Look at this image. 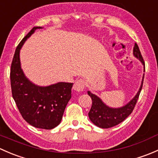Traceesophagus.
<instances>
[{
	"label": "esophagus",
	"instance_id": "esophagus-1",
	"mask_svg": "<svg viewBox=\"0 0 158 158\" xmlns=\"http://www.w3.org/2000/svg\"><path fill=\"white\" fill-rule=\"evenodd\" d=\"M85 88V82L83 79H79L77 80L73 85V89L76 92H82Z\"/></svg>",
	"mask_w": 158,
	"mask_h": 158
}]
</instances>
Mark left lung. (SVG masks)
Returning <instances> with one entry per match:
<instances>
[{"label":"left lung","instance_id":"8db88e82","mask_svg":"<svg viewBox=\"0 0 158 158\" xmlns=\"http://www.w3.org/2000/svg\"><path fill=\"white\" fill-rule=\"evenodd\" d=\"M133 54L136 58L139 59L140 61L142 63L144 66V59L141 56L139 47L136 43L135 44V47L133 49ZM144 71H145V66H144ZM144 77V76H143L141 87L136 95L129 102L128 104L125 105L123 107L118 108V109H113V108L107 106L97 95H94L92 92L88 91V95L92 98V107L89 112V117L91 122L94 125L102 128H111V127L115 126L123 122L126 118L130 115L131 113L135 109V105H136L138 97L141 93V89H142Z\"/></svg>","mask_w":158,"mask_h":158}]
</instances>
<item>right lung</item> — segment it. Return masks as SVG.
I'll return each mask as SVG.
<instances>
[{"label":"right lung","mask_w":158,"mask_h":158,"mask_svg":"<svg viewBox=\"0 0 158 158\" xmlns=\"http://www.w3.org/2000/svg\"><path fill=\"white\" fill-rule=\"evenodd\" d=\"M40 27H35L24 36L14 52L10 67L12 96L23 118L35 128L52 129L60 125L71 98L73 83L58 82L38 86L27 79L20 67V49L27 38Z\"/></svg>","instance_id":"1"}]
</instances>
